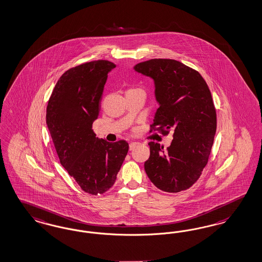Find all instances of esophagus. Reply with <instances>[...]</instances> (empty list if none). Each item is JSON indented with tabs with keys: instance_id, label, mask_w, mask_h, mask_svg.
Wrapping results in <instances>:
<instances>
[{
	"instance_id": "34e87169",
	"label": "esophagus",
	"mask_w": 262,
	"mask_h": 262,
	"mask_svg": "<svg viewBox=\"0 0 262 262\" xmlns=\"http://www.w3.org/2000/svg\"><path fill=\"white\" fill-rule=\"evenodd\" d=\"M137 144H138V143H136V142H132V143L129 144V150H130V151L134 150L136 146H137Z\"/></svg>"
}]
</instances>
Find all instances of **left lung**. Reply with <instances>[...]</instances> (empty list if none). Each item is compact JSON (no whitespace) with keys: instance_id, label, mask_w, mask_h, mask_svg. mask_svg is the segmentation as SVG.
Listing matches in <instances>:
<instances>
[{"instance_id":"8db88e82","label":"left lung","mask_w":262,"mask_h":262,"mask_svg":"<svg viewBox=\"0 0 262 262\" xmlns=\"http://www.w3.org/2000/svg\"><path fill=\"white\" fill-rule=\"evenodd\" d=\"M134 70L154 81L160 107L151 132H174L167 149L149 143L145 171L160 190H187L199 180L214 142L216 116L211 92L199 72L176 60L152 59L137 63Z\"/></svg>"}]
</instances>
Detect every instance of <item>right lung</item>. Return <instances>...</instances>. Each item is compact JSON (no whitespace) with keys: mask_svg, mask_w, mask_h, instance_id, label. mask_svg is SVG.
<instances>
[{"mask_svg":"<svg viewBox=\"0 0 262 262\" xmlns=\"http://www.w3.org/2000/svg\"><path fill=\"white\" fill-rule=\"evenodd\" d=\"M115 68L99 60L67 71L46 108V125L60 163L82 190L95 195L114 185L128 151L125 140L99 139L92 128L99 118L107 74Z\"/></svg>","mask_w":262,"mask_h":262,"instance_id":"1","label":"right lung"}]
</instances>
